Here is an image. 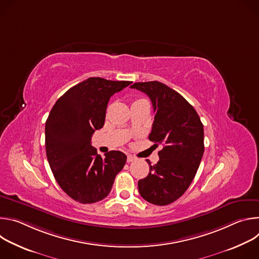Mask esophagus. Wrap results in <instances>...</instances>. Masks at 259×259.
<instances>
[{
	"label": "esophagus",
	"instance_id": "34e87169",
	"mask_svg": "<svg viewBox=\"0 0 259 259\" xmlns=\"http://www.w3.org/2000/svg\"><path fill=\"white\" fill-rule=\"evenodd\" d=\"M136 160V158L134 157V156H132V155H128L127 156V162L128 163H131V162H133V161H135Z\"/></svg>",
	"mask_w": 259,
	"mask_h": 259
}]
</instances>
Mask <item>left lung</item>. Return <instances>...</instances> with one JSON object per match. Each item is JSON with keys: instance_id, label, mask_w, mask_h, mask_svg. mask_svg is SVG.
Wrapping results in <instances>:
<instances>
[{"instance_id": "8db88e82", "label": "left lung", "mask_w": 259, "mask_h": 259, "mask_svg": "<svg viewBox=\"0 0 259 259\" xmlns=\"http://www.w3.org/2000/svg\"><path fill=\"white\" fill-rule=\"evenodd\" d=\"M150 97L155 115L149 136L162 144L159 162L138 181L140 196L154 205L165 206L180 198L191 186L204 154V128L196 109L178 92L158 82L130 86Z\"/></svg>"}]
</instances>
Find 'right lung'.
Segmentation results:
<instances>
[{"label":"right lung","mask_w":259,"mask_h":259,"mask_svg":"<svg viewBox=\"0 0 259 259\" xmlns=\"http://www.w3.org/2000/svg\"><path fill=\"white\" fill-rule=\"evenodd\" d=\"M131 83L89 78L67 90L48 116L45 145L50 168L63 192L79 203L92 204L107 197L126 163L120 151L101 158L91 137L104 125L110 96Z\"/></svg>","instance_id":"right-lung-1"}]
</instances>
